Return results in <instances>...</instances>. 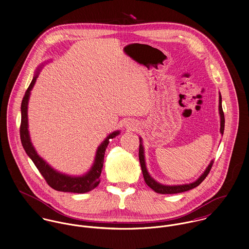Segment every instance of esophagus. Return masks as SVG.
I'll return each instance as SVG.
<instances>
[{
  "label": "esophagus",
  "instance_id": "esophagus-1",
  "mask_svg": "<svg viewBox=\"0 0 249 249\" xmlns=\"http://www.w3.org/2000/svg\"><path fill=\"white\" fill-rule=\"evenodd\" d=\"M126 127L129 129H133V128H135V123L133 121H129V122H127Z\"/></svg>",
  "mask_w": 249,
  "mask_h": 249
}]
</instances>
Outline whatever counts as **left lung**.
I'll list each match as a JSON object with an SVG mask.
<instances>
[{"label": "left lung", "instance_id": "1", "mask_svg": "<svg viewBox=\"0 0 249 249\" xmlns=\"http://www.w3.org/2000/svg\"><path fill=\"white\" fill-rule=\"evenodd\" d=\"M219 112H220V116H221V135H223V131H224V114L222 111V107H221V95L220 93L219 96ZM139 153H138V157H139V162L141 166V170H142V174H143V178L144 180L146 182V184L152 188L156 193L159 194H178L182 193L188 190H191L195 187L198 186L203 180L204 178L207 177V175L209 174L212 165L214 163V160H211V162L209 163L208 167L205 169V171L203 172V174L192 183H188V184H181V185H164L161 184L158 181H156L148 173L147 168H146V163H145V158H144V148L142 146V139L139 138Z\"/></svg>", "mask_w": 249, "mask_h": 249}]
</instances>
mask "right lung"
<instances>
[{
  "label": "right lung",
  "instance_id": "add662e5",
  "mask_svg": "<svg viewBox=\"0 0 249 249\" xmlns=\"http://www.w3.org/2000/svg\"><path fill=\"white\" fill-rule=\"evenodd\" d=\"M40 68L36 71V73L29 85V87L25 93V96L22 100L21 105V126H20V137L22 145L27 153L28 157L31 159L33 163L37 167L43 178L46 179L47 183L53 188L56 191L61 192H71V193L83 194L87 193L94 189L100 182V175L102 172L103 163H104V155L106 148L110 143V139L115 138L119 135V131H115L109 135V137L100 144L97 148L95 159L93 165L91 166L90 170L85 174L82 177H71L62 173L57 172L53 168L49 165L35 151L29 138L28 133V104L30 90L32 89L38 74L40 72Z\"/></svg>",
  "mask_w": 249,
  "mask_h": 249
}]
</instances>
